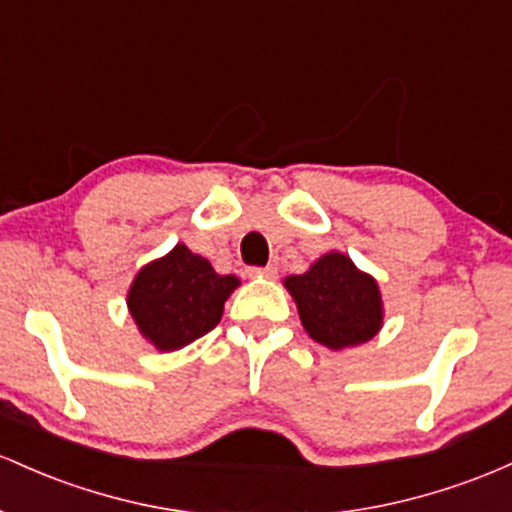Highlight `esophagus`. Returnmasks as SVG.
I'll return each instance as SVG.
<instances>
[{
  "label": "esophagus",
  "instance_id": "obj_1",
  "mask_svg": "<svg viewBox=\"0 0 512 512\" xmlns=\"http://www.w3.org/2000/svg\"><path fill=\"white\" fill-rule=\"evenodd\" d=\"M249 275H254V278H266V280H273V278H278V268H275V266L251 268Z\"/></svg>",
  "mask_w": 512,
  "mask_h": 512
}]
</instances>
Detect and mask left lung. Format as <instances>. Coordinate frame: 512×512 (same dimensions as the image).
I'll return each mask as SVG.
<instances>
[{
  "instance_id": "8db88e82",
  "label": "left lung",
  "mask_w": 512,
  "mask_h": 512,
  "mask_svg": "<svg viewBox=\"0 0 512 512\" xmlns=\"http://www.w3.org/2000/svg\"><path fill=\"white\" fill-rule=\"evenodd\" d=\"M304 331L329 350L355 348L380 333L384 302L377 280L341 251H329L302 275H287Z\"/></svg>"
}]
</instances>
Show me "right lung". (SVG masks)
Returning a JSON list of instances; mask_svg holds the SVG:
<instances>
[{
	"label": "right lung",
	"instance_id": "obj_1",
	"mask_svg": "<svg viewBox=\"0 0 512 512\" xmlns=\"http://www.w3.org/2000/svg\"><path fill=\"white\" fill-rule=\"evenodd\" d=\"M239 285L237 275H220L208 258L176 244L137 271L128 312L149 346L174 353L220 324L225 302Z\"/></svg>",
	"mask_w": 512,
	"mask_h": 512
}]
</instances>
